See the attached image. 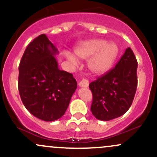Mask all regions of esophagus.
Segmentation results:
<instances>
[{
	"mask_svg": "<svg viewBox=\"0 0 157 157\" xmlns=\"http://www.w3.org/2000/svg\"><path fill=\"white\" fill-rule=\"evenodd\" d=\"M78 86L80 87H87L89 86V81L87 79H82L80 82L78 83Z\"/></svg>",
	"mask_w": 157,
	"mask_h": 157,
	"instance_id": "1",
	"label": "esophagus"
}]
</instances>
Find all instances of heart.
Masks as SVG:
<instances>
[{"label": "heart", "instance_id": "heart-1", "mask_svg": "<svg viewBox=\"0 0 157 157\" xmlns=\"http://www.w3.org/2000/svg\"><path fill=\"white\" fill-rule=\"evenodd\" d=\"M119 48L115 42H106L101 39H93L80 43L75 48V53L82 59H88L90 70L95 74H102L110 69L113 64ZM66 57L74 65L78 64L76 58L67 53Z\"/></svg>", "mask_w": 157, "mask_h": 157}]
</instances>
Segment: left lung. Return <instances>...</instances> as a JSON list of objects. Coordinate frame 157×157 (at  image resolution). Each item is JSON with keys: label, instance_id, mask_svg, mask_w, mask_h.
<instances>
[{"label": "left lung", "instance_id": "1", "mask_svg": "<svg viewBox=\"0 0 157 157\" xmlns=\"http://www.w3.org/2000/svg\"><path fill=\"white\" fill-rule=\"evenodd\" d=\"M137 61L128 48L115 67L90 83L91 112L98 120L110 121L128 111L137 87Z\"/></svg>", "mask_w": 157, "mask_h": 157}]
</instances>
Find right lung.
I'll list each match as a JSON object with an SVG mask.
<instances>
[{"mask_svg": "<svg viewBox=\"0 0 157 157\" xmlns=\"http://www.w3.org/2000/svg\"><path fill=\"white\" fill-rule=\"evenodd\" d=\"M59 51L45 34L29 43L19 65L18 90L25 107L44 121L64 115L77 88L73 74L60 71Z\"/></svg>", "mask_w": 157, "mask_h": 157, "instance_id": "obj_1", "label": "right lung"}]
</instances>
